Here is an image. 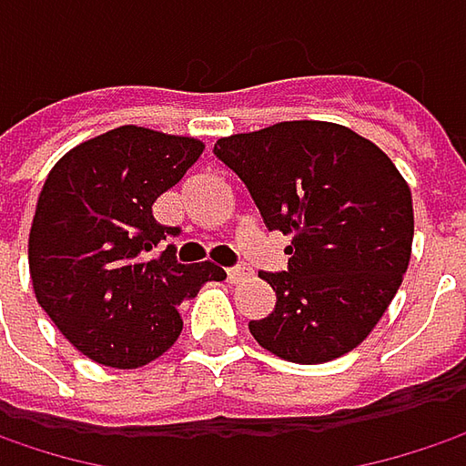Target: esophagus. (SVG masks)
I'll return each mask as SVG.
<instances>
[{"mask_svg":"<svg viewBox=\"0 0 466 466\" xmlns=\"http://www.w3.org/2000/svg\"><path fill=\"white\" fill-rule=\"evenodd\" d=\"M250 275V269L245 267V264H237V267H227V278L229 280H242V278H248Z\"/></svg>","mask_w":466,"mask_h":466,"instance_id":"esophagus-1","label":"esophagus"}]
</instances>
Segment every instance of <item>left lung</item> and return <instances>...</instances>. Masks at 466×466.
<instances>
[{"mask_svg": "<svg viewBox=\"0 0 466 466\" xmlns=\"http://www.w3.org/2000/svg\"><path fill=\"white\" fill-rule=\"evenodd\" d=\"M269 232L291 234L289 267L261 272L269 316L248 329L269 353L321 364L353 350L391 305L410 261L413 197L391 158L326 121H283L216 142Z\"/></svg>", "mask_w": 466, "mask_h": 466, "instance_id": "left-lung-1", "label": "left lung"}]
</instances>
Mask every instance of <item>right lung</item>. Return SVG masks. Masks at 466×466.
Listing matches in <instances>:
<instances>
[{
	"mask_svg": "<svg viewBox=\"0 0 466 466\" xmlns=\"http://www.w3.org/2000/svg\"><path fill=\"white\" fill-rule=\"evenodd\" d=\"M205 145L121 127L72 147L47 175L29 232V272L40 308L88 359L135 370L180 334L177 305L224 269L177 264V227L153 202L202 156Z\"/></svg>",
	"mask_w": 466,
	"mask_h": 466,
	"instance_id": "right-lung-1",
	"label": "right lung"
}]
</instances>
